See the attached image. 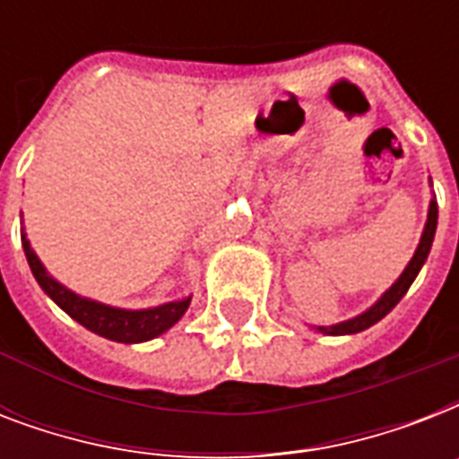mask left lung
<instances>
[{
  "mask_svg": "<svg viewBox=\"0 0 459 459\" xmlns=\"http://www.w3.org/2000/svg\"><path fill=\"white\" fill-rule=\"evenodd\" d=\"M436 223H438V204H436V202L431 200V204H429V219H427V226H424V233H421L420 247H417V252H414L412 262L407 264V269H405V272H403V276H400V279L395 281V283H393V286L388 288V290H385L384 298H381V300H378L377 305L371 307V309H367V312L359 314V316H355V319L342 321V324H335V326H319L321 333H328V335L359 333V331H364V328L374 326L377 321L384 319L385 314L391 312L393 307H395L400 300H403V295H405L407 290H410V286H412V281L417 279V273H420L421 264L427 262L429 250H431V243H434Z\"/></svg>",
  "mask_w": 459,
  "mask_h": 459,
  "instance_id": "8db88e82",
  "label": "left lung"
}]
</instances>
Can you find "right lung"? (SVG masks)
<instances>
[{
    "instance_id": "obj_1",
    "label": "right lung",
    "mask_w": 459,
    "mask_h": 459,
    "mask_svg": "<svg viewBox=\"0 0 459 459\" xmlns=\"http://www.w3.org/2000/svg\"><path fill=\"white\" fill-rule=\"evenodd\" d=\"M23 240L25 257H28V264H30V272L35 276L42 290H45L49 298H52L56 305L64 309V312L75 319L78 324L92 331V333L102 335V338H109V341L117 342H143L150 341V338H157L164 331L176 324V321L186 314L187 305H190V298L180 302H166L161 307H154V309H138V312H128V309H114V307L100 305V302L85 300L81 295L71 293L66 288L56 283V281L45 272V266L38 259V255L30 250V243L25 240V236H21Z\"/></svg>"
}]
</instances>
